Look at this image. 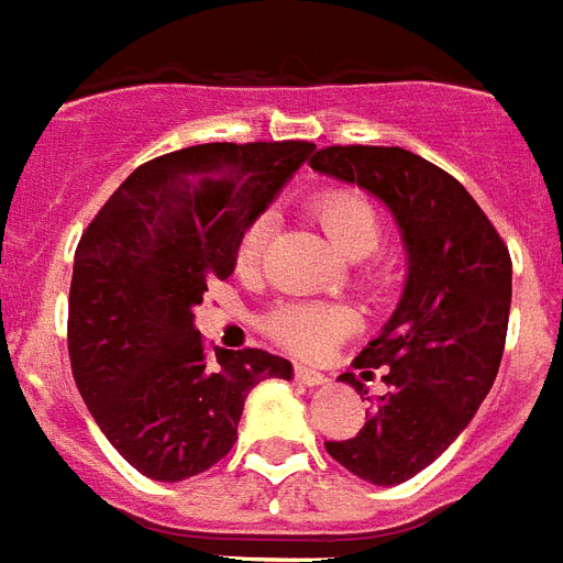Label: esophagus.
<instances>
[{"instance_id":"34e87169","label":"esophagus","mask_w":563,"mask_h":563,"mask_svg":"<svg viewBox=\"0 0 563 563\" xmlns=\"http://www.w3.org/2000/svg\"><path fill=\"white\" fill-rule=\"evenodd\" d=\"M295 377H298L300 384H307V386L328 384V375H324V372H319V368H312V366H295Z\"/></svg>"}]
</instances>
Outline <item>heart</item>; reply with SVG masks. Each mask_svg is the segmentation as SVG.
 Returning a JSON list of instances; mask_svg holds the SVG:
<instances>
[{
  "label": "heart",
  "mask_w": 563,
  "mask_h": 563,
  "mask_svg": "<svg viewBox=\"0 0 563 563\" xmlns=\"http://www.w3.org/2000/svg\"><path fill=\"white\" fill-rule=\"evenodd\" d=\"M307 209L328 233L330 242L336 244V251L351 260L375 253L384 239V221H380L377 206L366 191L354 186L321 188L307 200ZM268 233H272L268 212L253 214L244 224L235 242V265L242 272H253L263 263ZM368 272H377V268H368ZM263 330L265 336H272L277 345L298 357H321L351 330V312L336 303H321V300H283L265 312Z\"/></svg>",
  "instance_id": "1"
}]
</instances>
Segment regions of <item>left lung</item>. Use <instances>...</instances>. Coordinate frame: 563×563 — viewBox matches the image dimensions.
<instances>
[{
	"instance_id": "left-lung-1",
	"label": "left lung",
	"mask_w": 563,
	"mask_h": 563,
	"mask_svg": "<svg viewBox=\"0 0 563 563\" xmlns=\"http://www.w3.org/2000/svg\"><path fill=\"white\" fill-rule=\"evenodd\" d=\"M310 167L357 183L396 212L410 251L405 295L384 333L354 360L384 368L386 396L333 461L372 484H401L470 424L499 372L510 316V253L499 230L443 167L401 147L333 144ZM342 380L363 389L354 372Z\"/></svg>"
}]
</instances>
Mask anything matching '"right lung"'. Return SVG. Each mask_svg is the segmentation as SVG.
Returning a JSON list of instances; mask_svg holds the SVG:
<instances>
[{
	"mask_svg": "<svg viewBox=\"0 0 563 563\" xmlns=\"http://www.w3.org/2000/svg\"><path fill=\"white\" fill-rule=\"evenodd\" d=\"M310 141L197 144L135 167L85 227L73 260V380L141 475L183 482L230 454L244 398L291 363L209 351L197 303L235 268V242L307 162Z\"/></svg>",
	"mask_w": 563,
	"mask_h": 563,
	"instance_id": "1",
	"label": "right lung"
}]
</instances>
